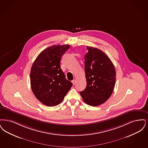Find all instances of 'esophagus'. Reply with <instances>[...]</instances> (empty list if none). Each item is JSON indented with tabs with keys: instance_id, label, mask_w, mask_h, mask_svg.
Masks as SVG:
<instances>
[{
	"instance_id": "34e87169",
	"label": "esophagus",
	"mask_w": 148,
	"mask_h": 148,
	"mask_svg": "<svg viewBox=\"0 0 148 148\" xmlns=\"http://www.w3.org/2000/svg\"><path fill=\"white\" fill-rule=\"evenodd\" d=\"M72 84L73 85H75V84H76V79H73L72 81Z\"/></svg>"
}]
</instances>
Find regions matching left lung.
I'll list each match as a JSON object with an SVG mask.
<instances>
[{
  "instance_id": "obj_1",
  "label": "left lung",
  "mask_w": 148,
  "mask_h": 148,
  "mask_svg": "<svg viewBox=\"0 0 148 148\" xmlns=\"http://www.w3.org/2000/svg\"><path fill=\"white\" fill-rule=\"evenodd\" d=\"M84 71L87 86L80 92L84 102L91 106L106 102L112 94L116 84L114 66L108 56L101 50L86 46Z\"/></svg>"
}]
</instances>
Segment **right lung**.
Segmentation results:
<instances>
[{"mask_svg":"<svg viewBox=\"0 0 148 148\" xmlns=\"http://www.w3.org/2000/svg\"><path fill=\"white\" fill-rule=\"evenodd\" d=\"M69 48V45L49 47L39 54L32 64L30 71L32 92L47 106L59 104L72 86L60 67L61 56Z\"/></svg>","mask_w":148,"mask_h":148,"instance_id":"1","label":"right lung"}]
</instances>
